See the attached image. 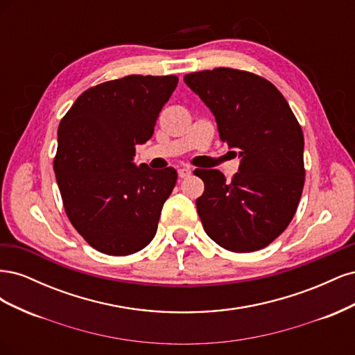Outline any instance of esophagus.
<instances>
[{
	"instance_id": "obj_1",
	"label": "esophagus",
	"mask_w": 355,
	"mask_h": 355,
	"mask_svg": "<svg viewBox=\"0 0 355 355\" xmlns=\"http://www.w3.org/2000/svg\"><path fill=\"white\" fill-rule=\"evenodd\" d=\"M178 173H179V178L185 179V178H188L191 175V168L189 167H182V168L178 170Z\"/></svg>"
}]
</instances>
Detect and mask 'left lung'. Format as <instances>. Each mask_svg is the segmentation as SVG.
I'll return each mask as SVG.
<instances>
[{"mask_svg": "<svg viewBox=\"0 0 355 355\" xmlns=\"http://www.w3.org/2000/svg\"><path fill=\"white\" fill-rule=\"evenodd\" d=\"M184 80L216 118L220 141L241 157L231 180L216 168L194 170L204 182L196 201L202 228L230 252L261 250L288 227L302 196V128L280 90L261 75L214 68Z\"/></svg>", "mask_w": 355, "mask_h": 355, "instance_id": "left-lung-1", "label": "left lung"}]
</instances>
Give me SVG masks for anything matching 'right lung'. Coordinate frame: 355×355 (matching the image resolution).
Segmentation results:
<instances>
[{
	"label": "right lung",
	"mask_w": 355,
	"mask_h": 355,
	"mask_svg": "<svg viewBox=\"0 0 355 355\" xmlns=\"http://www.w3.org/2000/svg\"><path fill=\"white\" fill-rule=\"evenodd\" d=\"M176 75H127L78 96L62 118L55 168L67 216L93 249L133 254L157 232L178 173L136 166V145L151 139Z\"/></svg>",
	"instance_id": "obj_1"
}]
</instances>
